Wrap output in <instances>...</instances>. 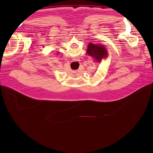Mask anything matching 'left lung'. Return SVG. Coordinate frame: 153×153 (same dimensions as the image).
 <instances>
[{
	"label": "left lung",
	"mask_w": 153,
	"mask_h": 153,
	"mask_svg": "<svg viewBox=\"0 0 153 153\" xmlns=\"http://www.w3.org/2000/svg\"><path fill=\"white\" fill-rule=\"evenodd\" d=\"M88 48L87 51V54L90 56H92L95 60L99 62H101L102 58H105L108 56V52L104 45H95L94 43H89L87 46Z\"/></svg>",
	"instance_id": "1"
}]
</instances>
